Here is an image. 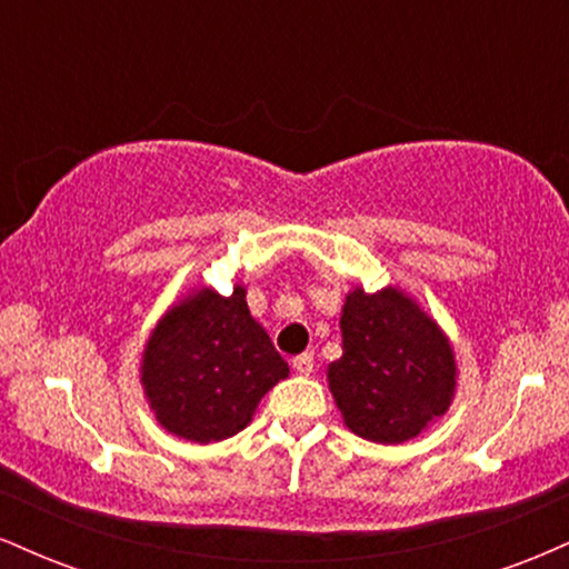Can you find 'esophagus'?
Returning <instances> with one entry per match:
<instances>
[{
    "instance_id": "esophagus-1",
    "label": "esophagus",
    "mask_w": 569,
    "mask_h": 569,
    "mask_svg": "<svg viewBox=\"0 0 569 569\" xmlns=\"http://www.w3.org/2000/svg\"><path fill=\"white\" fill-rule=\"evenodd\" d=\"M291 367H293V371H297V375L310 377L312 375V356H310V352H302V356L293 358Z\"/></svg>"
}]
</instances>
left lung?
Wrapping results in <instances>:
<instances>
[{"mask_svg":"<svg viewBox=\"0 0 569 569\" xmlns=\"http://www.w3.org/2000/svg\"><path fill=\"white\" fill-rule=\"evenodd\" d=\"M342 356L326 380L345 426L375 443L417 439L452 407L457 361L449 337L398 286L348 291Z\"/></svg>","mask_w":569,"mask_h":569,"instance_id":"1","label":"left lung"}]
</instances>
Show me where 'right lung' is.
I'll return each mask as SVG.
<instances>
[{
    "instance_id": "1",
    "label": "right lung",
    "mask_w": 569,
    "mask_h": 569,
    "mask_svg": "<svg viewBox=\"0 0 569 569\" xmlns=\"http://www.w3.org/2000/svg\"><path fill=\"white\" fill-rule=\"evenodd\" d=\"M141 388L154 420L184 441L240 433L289 363L253 321L246 286L230 297L194 286L162 312L141 352Z\"/></svg>"
}]
</instances>
